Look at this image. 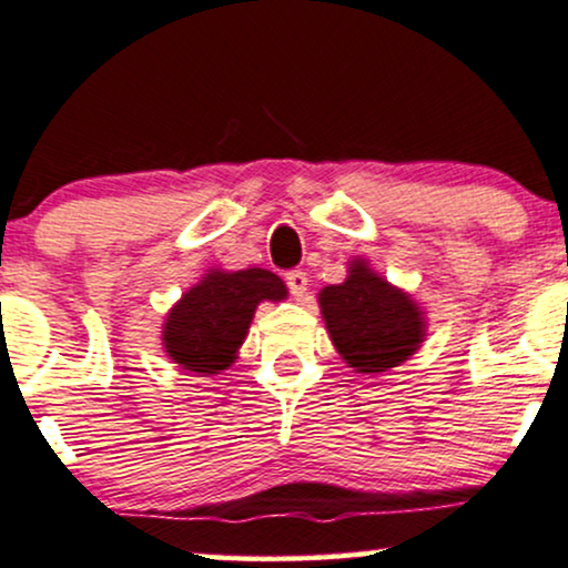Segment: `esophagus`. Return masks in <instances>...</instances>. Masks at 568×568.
Returning a JSON list of instances; mask_svg holds the SVG:
<instances>
[{
    "instance_id": "34e87169",
    "label": "esophagus",
    "mask_w": 568,
    "mask_h": 568,
    "mask_svg": "<svg viewBox=\"0 0 568 568\" xmlns=\"http://www.w3.org/2000/svg\"><path fill=\"white\" fill-rule=\"evenodd\" d=\"M286 286H290V292L295 297H305L307 292V273L303 268H295V271H286Z\"/></svg>"
}]
</instances>
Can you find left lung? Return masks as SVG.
<instances>
[{"instance_id": "obj_1", "label": "left lung", "mask_w": 568, "mask_h": 568, "mask_svg": "<svg viewBox=\"0 0 568 568\" xmlns=\"http://www.w3.org/2000/svg\"><path fill=\"white\" fill-rule=\"evenodd\" d=\"M318 300L332 342L361 374L397 366L424 342L422 311L366 263H353L347 282L326 286Z\"/></svg>"}]
</instances>
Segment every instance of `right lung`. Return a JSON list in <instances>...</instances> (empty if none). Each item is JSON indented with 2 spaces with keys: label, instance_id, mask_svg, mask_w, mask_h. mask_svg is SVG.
Masks as SVG:
<instances>
[{
  "label": "right lung",
  "instance_id": "add662e5",
  "mask_svg": "<svg viewBox=\"0 0 568 568\" xmlns=\"http://www.w3.org/2000/svg\"><path fill=\"white\" fill-rule=\"evenodd\" d=\"M284 297L286 286L271 271L207 273L205 282L192 286L165 321L168 355L179 366L202 376L219 374L234 363V353L247 337L257 303Z\"/></svg>",
  "mask_w": 568,
  "mask_h": 568
}]
</instances>
